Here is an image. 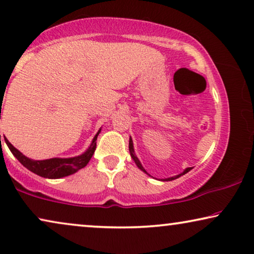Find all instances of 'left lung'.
<instances>
[{"label":"left lung","instance_id":"8db88e82","mask_svg":"<svg viewBox=\"0 0 254 254\" xmlns=\"http://www.w3.org/2000/svg\"><path fill=\"white\" fill-rule=\"evenodd\" d=\"M129 152H130V156H131V158L134 159V162H135V164L137 165V168L140 169V170H142V171L143 172H145L147 173V171H145V170L143 169V166L141 165V163H140V161H138V158L136 157V156H135V154H134V148H133V141H131V138H129ZM190 170V168H187L185 171H184L183 173H180V175H178V176H175V177H171V178H168V179H164L165 182H169V180H173V179H177V178H179V177H182L183 175H185V173H187Z\"/></svg>","mask_w":254,"mask_h":254}]
</instances>
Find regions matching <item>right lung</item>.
<instances>
[{
	"mask_svg": "<svg viewBox=\"0 0 254 254\" xmlns=\"http://www.w3.org/2000/svg\"><path fill=\"white\" fill-rule=\"evenodd\" d=\"M100 131V130H99ZM99 131L97 135L93 137V141L91 145H90L88 150L81 156L72 158H51V159H45V161H33L24 156L22 152L17 150L10 142L4 138L5 143L8 144L10 151L12 152V155L25 166L26 169H29L30 171H32L36 175L44 177V178H50V179H57L62 178V177L72 175L76 171H78L79 169H83L88 164L90 159H91L93 152L96 150L97 145V136H98Z\"/></svg>",
	"mask_w": 254,
	"mask_h": 254,
	"instance_id": "obj_1",
	"label": "right lung"
}]
</instances>
